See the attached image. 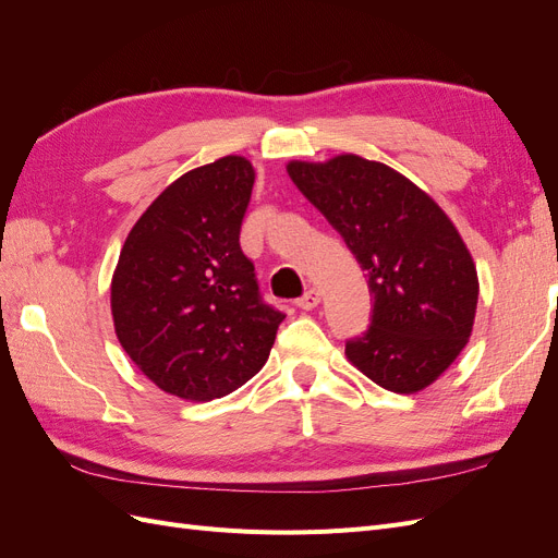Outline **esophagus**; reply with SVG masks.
Instances as JSON below:
<instances>
[{
  "label": "esophagus",
  "instance_id": "esophagus-1",
  "mask_svg": "<svg viewBox=\"0 0 558 558\" xmlns=\"http://www.w3.org/2000/svg\"><path fill=\"white\" fill-rule=\"evenodd\" d=\"M318 302H320V291H316V289H310L305 295L302 298H298L295 300V305L300 307V310H314V307H318Z\"/></svg>",
  "mask_w": 558,
  "mask_h": 558
}]
</instances>
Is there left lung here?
<instances>
[{
    "instance_id": "obj_1",
    "label": "left lung",
    "mask_w": 558,
    "mask_h": 558,
    "mask_svg": "<svg viewBox=\"0 0 558 558\" xmlns=\"http://www.w3.org/2000/svg\"><path fill=\"white\" fill-rule=\"evenodd\" d=\"M289 177L342 234L375 298L369 328L347 359L393 393L430 386L468 344L480 281L437 202L391 167L344 154L289 162Z\"/></svg>"
}]
</instances>
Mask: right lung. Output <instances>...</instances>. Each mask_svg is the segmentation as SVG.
I'll list each match as a JSON object with an SVG mask.
<instances>
[{
  "label": "right lung",
  "mask_w": 558,
  "mask_h": 558,
  "mask_svg": "<svg viewBox=\"0 0 558 558\" xmlns=\"http://www.w3.org/2000/svg\"><path fill=\"white\" fill-rule=\"evenodd\" d=\"M256 172L226 156L185 172L130 230L111 279L118 342L165 393L207 402L265 365L286 318L265 305L240 230Z\"/></svg>",
  "instance_id": "add662e5"
}]
</instances>
